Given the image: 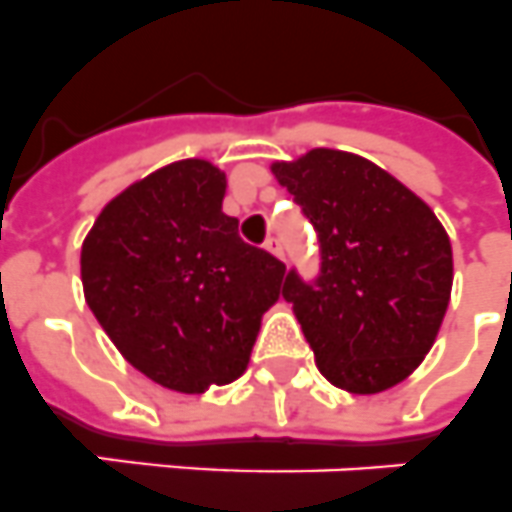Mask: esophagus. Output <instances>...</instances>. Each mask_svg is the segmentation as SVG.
Here are the masks:
<instances>
[{"instance_id": "34e87169", "label": "esophagus", "mask_w": 512, "mask_h": 512, "mask_svg": "<svg viewBox=\"0 0 512 512\" xmlns=\"http://www.w3.org/2000/svg\"><path fill=\"white\" fill-rule=\"evenodd\" d=\"M265 249H268L270 255H276V257H281V260H283V244H281V239H278V236H268Z\"/></svg>"}]
</instances>
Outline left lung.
I'll list each match as a JSON object with an SVG mask.
<instances>
[{
    "mask_svg": "<svg viewBox=\"0 0 512 512\" xmlns=\"http://www.w3.org/2000/svg\"><path fill=\"white\" fill-rule=\"evenodd\" d=\"M320 242V273H286L283 299L325 380L349 393L388 390L414 372L442 325L453 249L422 197L372 161L315 148L270 166Z\"/></svg>",
    "mask_w": 512,
    "mask_h": 512,
    "instance_id": "8db88e82",
    "label": "left lung"
}]
</instances>
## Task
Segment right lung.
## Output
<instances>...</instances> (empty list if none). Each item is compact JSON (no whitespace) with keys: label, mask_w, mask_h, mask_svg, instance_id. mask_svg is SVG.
<instances>
[{"label":"right lung","mask_w":512,"mask_h":512,"mask_svg":"<svg viewBox=\"0 0 512 512\" xmlns=\"http://www.w3.org/2000/svg\"><path fill=\"white\" fill-rule=\"evenodd\" d=\"M226 174L176 161L117 195L80 252L85 302L122 356L179 393L244 375L286 265L221 210Z\"/></svg>","instance_id":"right-lung-1"}]
</instances>
